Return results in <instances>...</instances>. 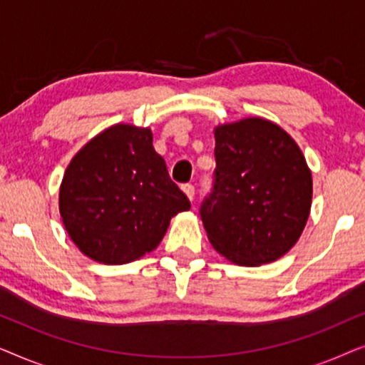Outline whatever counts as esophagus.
Segmentation results:
<instances>
[{
    "label": "esophagus",
    "instance_id": "34e87169",
    "mask_svg": "<svg viewBox=\"0 0 365 365\" xmlns=\"http://www.w3.org/2000/svg\"><path fill=\"white\" fill-rule=\"evenodd\" d=\"M181 189L184 191V194H186V196L192 201V199H194V192H196V189H194V184H191V182L182 184Z\"/></svg>",
    "mask_w": 365,
    "mask_h": 365
}]
</instances>
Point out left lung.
<instances>
[{"instance_id":"8db88e82","label":"left lung","mask_w":365,"mask_h":365,"mask_svg":"<svg viewBox=\"0 0 365 365\" xmlns=\"http://www.w3.org/2000/svg\"><path fill=\"white\" fill-rule=\"evenodd\" d=\"M216 169L201 219L217 252L239 266L284 256L306 226L312 176L296 141L267 119L214 129Z\"/></svg>"}]
</instances>
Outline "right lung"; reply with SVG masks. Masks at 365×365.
<instances>
[{
  "label": "right lung",
  "mask_w": 365,
  "mask_h": 365,
  "mask_svg": "<svg viewBox=\"0 0 365 365\" xmlns=\"http://www.w3.org/2000/svg\"><path fill=\"white\" fill-rule=\"evenodd\" d=\"M191 202L169 178L153 133L114 124L71 159L59 187L69 237L88 257L126 264L161 242L169 221Z\"/></svg>",
  "instance_id": "obj_1"
}]
</instances>
